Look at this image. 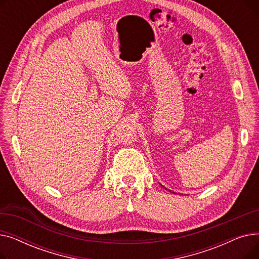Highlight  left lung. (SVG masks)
<instances>
[{
  "instance_id": "1",
  "label": "left lung",
  "mask_w": 259,
  "mask_h": 259,
  "mask_svg": "<svg viewBox=\"0 0 259 259\" xmlns=\"http://www.w3.org/2000/svg\"><path fill=\"white\" fill-rule=\"evenodd\" d=\"M164 188H165V187H164Z\"/></svg>"
}]
</instances>
